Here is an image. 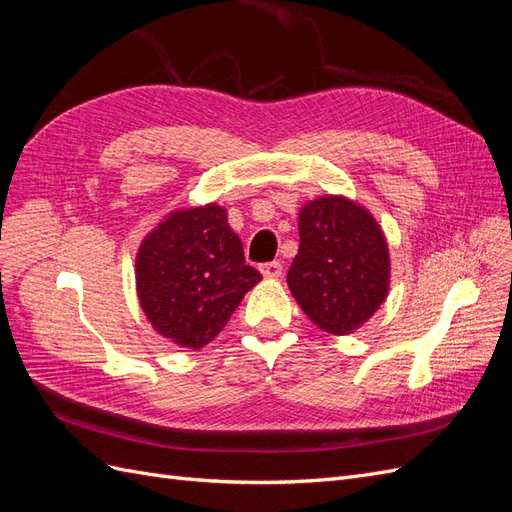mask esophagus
<instances>
[{
	"label": "esophagus",
	"mask_w": 512,
	"mask_h": 512,
	"mask_svg": "<svg viewBox=\"0 0 512 512\" xmlns=\"http://www.w3.org/2000/svg\"><path fill=\"white\" fill-rule=\"evenodd\" d=\"M260 273L269 277V280H277V277H282L284 267H282V262L273 260V262H265V265H260Z\"/></svg>",
	"instance_id": "1"
}]
</instances>
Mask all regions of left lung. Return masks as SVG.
Segmentation results:
<instances>
[{
	"mask_svg": "<svg viewBox=\"0 0 512 512\" xmlns=\"http://www.w3.org/2000/svg\"><path fill=\"white\" fill-rule=\"evenodd\" d=\"M299 254L288 286L307 318L346 335L374 316L389 290V247L371 215L344 196H322L299 213Z\"/></svg>",
	"mask_w": 512,
	"mask_h": 512,
	"instance_id": "obj_1",
	"label": "left lung"
}]
</instances>
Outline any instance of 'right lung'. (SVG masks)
<instances>
[{"label":"right lung","mask_w":512,"mask_h":512,"mask_svg":"<svg viewBox=\"0 0 512 512\" xmlns=\"http://www.w3.org/2000/svg\"><path fill=\"white\" fill-rule=\"evenodd\" d=\"M262 275L218 205L173 211L136 256V290L151 327L185 348L218 335Z\"/></svg>","instance_id":"right-lung-1"}]
</instances>
